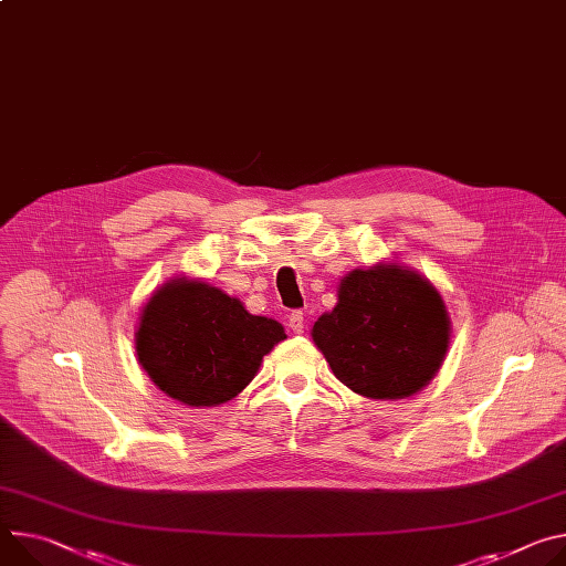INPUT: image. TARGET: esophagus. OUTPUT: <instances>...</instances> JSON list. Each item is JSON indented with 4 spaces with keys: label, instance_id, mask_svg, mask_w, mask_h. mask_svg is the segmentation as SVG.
Returning <instances> with one entry per match:
<instances>
[{
    "label": "esophagus",
    "instance_id": "34e87169",
    "mask_svg": "<svg viewBox=\"0 0 566 566\" xmlns=\"http://www.w3.org/2000/svg\"><path fill=\"white\" fill-rule=\"evenodd\" d=\"M289 327H291L293 334H302L304 332V316H302V312H293L289 316Z\"/></svg>",
    "mask_w": 566,
    "mask_h": 566
}]
</instances>
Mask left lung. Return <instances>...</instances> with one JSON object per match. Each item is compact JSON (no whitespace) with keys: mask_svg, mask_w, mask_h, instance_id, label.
Returning a JSON list of instances; mask_svg holds the SVG:
<instances>
[{"mask_svg":"<svg viewBox=\"0 0 566 566\" xmlns=\"http://www.w3.org/2000/svg\"><path fill=\"white\" fill-rule=\"evenodd\" d=\"M312 329L336 379L368 399H406L438 375L451 321L440 291L397 262L349 271Z\"/></svg>","mask_w":566,"mask_h":566,"instance_id":"8db88e82","label":"left lung"}]
</instances>
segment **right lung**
<instances>
[{"instance_id":"add662e5","label":"right lung","mask_w":566,"mask_h":566,"mask_svg":"<svg viewBox=\"0 0 566 566\" xmlns=\"http://www.w3.org/2000/svg\"><path fill=\"white\" fill-rule=\"evenodd\" d=\"M284 338L277 321L252 316L239 297L180 275L153 291L142 306L135 352L165 395L202 408L237 397Z\"/></svg>"}]
</instances>
